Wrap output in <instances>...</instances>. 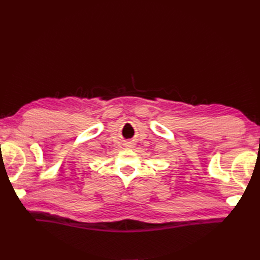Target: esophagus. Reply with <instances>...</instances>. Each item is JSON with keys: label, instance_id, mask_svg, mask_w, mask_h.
<instances>
[{"label": "esophagus", "instance_id": "34e87169", "mask_svg": "<svg viewBox=\"0 0 260 260\" xmlns=\"http://www.w3.org/2000/svg\"><path fill=\"white\" fill-rule=\"evenodd\" d=\"M131 147H133V145H131Z\"/></svg>", "mask_w": 260, "mask_h": 260}]
</instances>
